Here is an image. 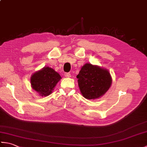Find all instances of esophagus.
<instances>
[{"label":"esophagus","instance_id":"1","mask_svg":"<svg viewBox=\"0 0 147 147\" xmlns=\"http://www.w3.org/2000/svg\"><path fill=\"white\" fill-rule=\"evenodd\" d=\"M64 76L66 78H70L71 77V74L69 73H66L64 74Z\"/></svg>","mask_w":147,"mask_h":147}]
</instances>
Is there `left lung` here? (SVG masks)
<instances>
[{
  "label": "left lung",
  "instance_id": "1",
  "mask_svg": "<svg viewBox=\"0 0 147 147\" xmlns=\"http://www.w3.org/2000/svg\"><path fill=\"white\" fill-rule=\"evenodd\" d=\"M76 78L81 93L89 100L101 97L108 91L112 83L107 69L89 63L83 65Z\"/></svg>",
  "mask_w": 147,
  "mask_h": 147
}]
</instances>
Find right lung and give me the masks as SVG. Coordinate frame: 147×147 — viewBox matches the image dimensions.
<instances>
[{
    "label": "right lung",
    "instance_id": "right-lung-1",
    "mask_svg": "<svg viewBox=\"0 0 147 147\" xmlns=\"http://www.w3.org/2000/svg\"><path fill=\"white\" fill-rule=\"evenodd\" d=\"M62 78L60 74L49 67H44L35 72L31 76L30 82L32 88L40 96H46L51 94L55 85Z\"/></svg>",
    "mask_w": 147,
    "mask_h": 147
}]
</instances>
